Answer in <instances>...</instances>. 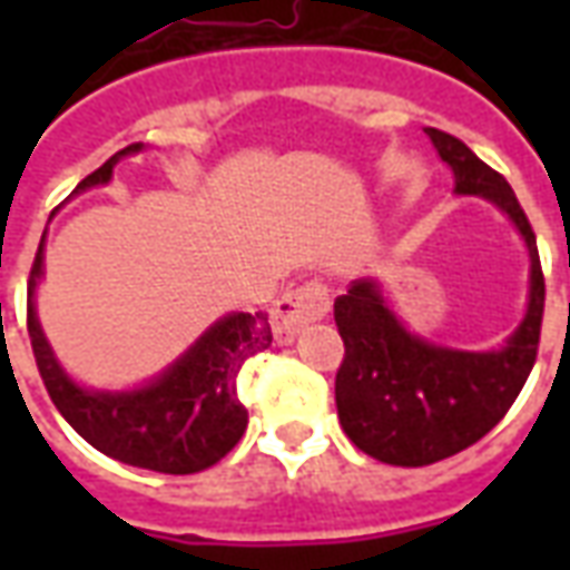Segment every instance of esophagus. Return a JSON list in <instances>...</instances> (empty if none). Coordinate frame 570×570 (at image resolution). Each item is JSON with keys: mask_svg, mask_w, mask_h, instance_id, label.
<instances>
[{"mask_svg": "<svg viewBox=\"0 0 570 570\" xmlns=\"http://www.w3.org/2000/svg\"><path fill=\"white\" fill-rule=\"evenodd\" d=\"M330 311V286L323 281H308V284L289 289L284 296L274 302V342L277 345H289L296 333L311 321H321Z\"/></svg>", "mask_w": 570, "mask_h": 570, "instance_id": "1", "label": "esophagus"}]
</instances>
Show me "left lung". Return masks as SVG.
<instances>
[{
  "mask_svg": "<svg viewBox=\"0 0 570 570\" xmlns=\"http://www.w3.org/2000/svg\"><path fill=\"white\" fill-rule=\"evenodd\" d=\"M428 137L454 170V191L494 200L522 232L531 253V302L503 351L466 354L409 335L372 281H354L335 298V326L345 342L335 372L338 421L360 452L394 466L464 452L510 412L538 360L547 302L538 237L510 183L452 134L428 128Z\"/></svg>",
  "mask_w": 570,
  "mask_h": 570,
  "instance_id": "1",
  "label": "left lung"
}]
</instances>
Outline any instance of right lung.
<instances>
[{"label": "right lung", "mask_w": 570, "mask_h": 570, "mask_svg": "<svg viewBox=\"0 0 570 570\" xmlns=\"http://www.w3.org/2000/svg\"><path fill=\"white\" fill-rule=\"evenodd\" d=\"M137 149L140 142L116 151L104 167L85 176L76 191L109 183L118 158ZM39 274L42 244L32 259L27 284V333L45 391L81 440H88L94 449L121 464L170 476L200 473L219 464L235 449L247 430V409L237 400V372L249 357L272 345V326L265 311L232 314L219 321L200 335V342L186 357L142 391L94 394L69 382L39 330L32 308V289Z\"/></svg>", "instance_id": "obj_1"}]
</instances>
